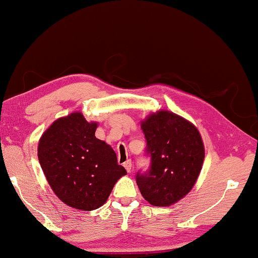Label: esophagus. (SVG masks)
Listing matches in <instances>:
<instances>
[{"instance_id":"34e87169","label":"esophagus","mask_w":258,"mask_h":258,"mask_svg":"<svg viewBox=\"0 0 258 258\" xmlns=\"http://www.w3.org/2000/svg\"><path fill=\"white\" fill-rule=\"evenodd\" d=\"M123 166H124V168L126 169V172H128V173L132 172V168H133L132 160H126L125 162H123Z\"/></svg>"}]
</instances>
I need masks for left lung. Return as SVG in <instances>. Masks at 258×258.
Listing matches in <instances>:
<instances>
[{
  "label": "left lung",
  "mask_w": 258,
  "mask_h": 258,
  "mask_svg": "<svg viewBox=\"0 0 258 258\" xmlns=\"http://www.w3.org/2000/svg\"><path fill=\"white\" fill-rule=\"evenodd\" d=\"M150 167L138 170L136 182L150 204L168 207L191 190L204 161L201 135L179 115L160 110L142 122Z\"/></svg>",
  "instance_id": "obj_1"
}]
</instances>
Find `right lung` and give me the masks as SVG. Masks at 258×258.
Returning <instances> with one entry per match:
<instances>
[{
    "label": "right lung",
    "mask_w": 258,
    "mask_h": 258,
    "mask_svg": "<svg viewBox=\"0 0 258 258\" xmlns=\"http://www.w3.org/2000/svg\"><path fill=\"white\" fill-rule=\"evenodd\" d=\"M97 123L82 113L58 118L39 141L38 158L50 188L71 208H100L126 174L114 150L94 136Z\"/></svg>",
    "instance_id": "add662e5"
}]
</instances>
